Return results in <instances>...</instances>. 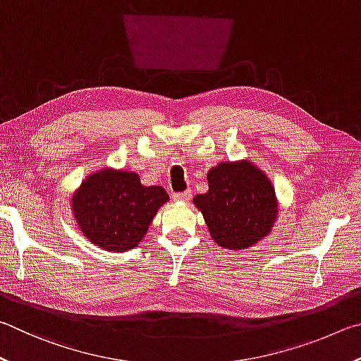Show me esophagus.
<instances>
[{"label": "esophagus", "instance_id": "34e87169", "mask_svg": "<svg viewBox=\"0 0 361 361\" xmlns=\"http://www.w3.org/2000/svg\"><path fill=\"white\" fill-rule=\"evenodd\" d=\"M192 198V192L190 190H185V192H180V193H174L173 195V200L174 201H180V203H185Z\"/></svg>", "mask_w": 361, "mask_h": 361}]
</instances>
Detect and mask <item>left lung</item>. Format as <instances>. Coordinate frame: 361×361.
Wrapping results in <instances>:
<instances>
[{
  "label": "left lung",
  "mask_w": 361,
  "mask_h": 361,
  "mask_svg": "<svg viewBox=\"0 0 361 361\" xmlns=\"http://www.w3.org/2000/svg\"><path fill=\"white\" fill-rule=\"evenodd\" d=\"M209 190L193 198L214 243L244 250L263 241L279 214L273 182L250 160L222 161L207 173Z\"/></svg>",
  "instance_id": "left-lung-1"
}]
</instances>
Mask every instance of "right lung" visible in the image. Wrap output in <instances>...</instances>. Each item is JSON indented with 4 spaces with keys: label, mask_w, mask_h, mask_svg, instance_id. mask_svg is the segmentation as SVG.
I'll return each instance as SVG.
<instances>
[{
    "label": "right lung",
    "mask_w": 361,
    "mask_h": 361,
    "mask_svg": "<svg viewBox=\"0 0 361 361\" xmlns=\"http://www.w3.org/2000/svg\"><path fill=\"white\" fill-rule=\"evenodd\" d=\"M169 197L160 185L145 187L137 173L103 168L88 174L69 198L80 233L109 252L137 247Z\"/></svg>",
    "instance_id": "right-lung-1"
}]
</instances>
